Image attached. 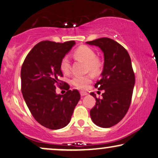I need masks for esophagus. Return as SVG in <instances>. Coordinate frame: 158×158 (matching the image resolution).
I'll list each match as a JSON object with an SVG mask.
<instances>
[{
  "label": "esophagus",
  "instance_id": "esophagus-1",
  "mask_svg": "<svg viewBox=\"0 0 158 158\" xmlns=\"http://www.w3.org/2000/svg\"><path fill=\"white\" fill-rule=\"evenodd\" d=\"M80 94H81V97H84V96L87 95V92H80Z\"/></svg>",
  "mask_w": 158,
  "mask_h": 158
}]
</instances>
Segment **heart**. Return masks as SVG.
<instances>
[{
    "instance_id": "obj_1",
    "label": "heart",
    "mask_w": 158,
    "mask_h": 158,
    "mask_svg": "<svg viewBox=\"0 0 158 158\" xmlns=\"http://www.w3.org/2000/svg\"><path fill=\"white\" fill-rule=\"evenodd\" d=\"M73 56L77 59L86 63L87 69L93 74L100 72L101 68L100 61L96 58L94 50L87 46H80L73 52ZM70 61L68 57H64L60 62V69L63 73H69L70 71ZM92 78L89 75L76 76L71 79V83L77 89H84L91 82Z\"/></svg>"
}]
</instances>
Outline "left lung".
Here are the masks:
<instances>
[{"label": "left lung", "mask_w": 158, "mask_h": 158, "mask_svg": "<svg viewBox=\"0 0 158 158\" xmlns=\"http://www.w3.org/2000/svg\"><path fill=\"white\" fill-rule=\"evenodd\" d=\"M86 43L99 47L104 53L101 79L94 85V87L104 92L102 99L97 98L94 92L90 93L96 100L95 106L90 110V116L98 127H111L125 116L131 104L135 84L131 58L123 46L108 37Z\"/></svg>", "instance_id": "1"}]
</instances>
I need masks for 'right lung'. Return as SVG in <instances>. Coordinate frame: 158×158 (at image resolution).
<instances>
[{
  "label": "right lung",
  "mask_w": 158,
  "mask_h": 158,
  "mask_svg": "<svg viewBox=\"0 0 158 158\" xmlns=\"http://www.w3.org/2000/svg\"><path fill=\"white\" fill-rule=\"evenodd\" d=\"M76 43L42 41L34 47L25 58L21 70L22 92L31 115L40 124L57 130L66 127L76 106L80 100L78 90L69 89L57 94L58 77L63 73L60 62Z\"/></svg>",
  "instance_id": "obj_1"
}]
</instances>
